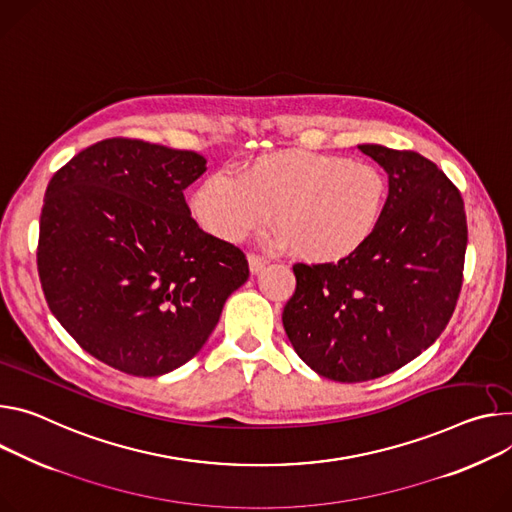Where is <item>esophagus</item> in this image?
Returning <instances> with one entry per match:
<instances>
[{"label": "esophagus", "mask_w": 512, "mask_h": 512, "mask_svg": "<svg viewBox=\"0 0 512 512\" xmlns=\"http://www.w3.org/2000/svg\"><path fill=\"white\" fill-rule=\"evenodd\" d=\"M265 265H267V259H265V257L249 255V269H251V273H253V275L261 273V271L265 269Z\"/></svg>", "instance_id": "1"}]
</instances>
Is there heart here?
Instances as JSON below:
<instances>
[{
    "label": "heart",
    "mask_w": 512,
    "mask_h": 512,
    "mask_svg": "<svg viewBox=\"0 0 512 512\" xmlns=\"http://www.w3.org/2000/svg\"><path fill=\"white\" fill-rule=\"evenodd\" d=\"M388 204V179L371 163L286 149L245 161L237 179L208 175L190 198L196 222L220 243H241L271 214L280 243L318 265L357 255L376 235Z\"/></svg>",
    "instance_id": "heart-1"
}]
</instances>
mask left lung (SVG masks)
I'll use <instances>...</instances> for the list:
<instances>
[{"label": "left lung", "instance_id": "1", "mask_svg": "<svg viewBox=\"0 0 512 512\" xmlns=\"http://www.w3.org/2000/svg\"><path fill=\"white\" fill-rule=\"evenodd\" d=\"M357 149L388 173L384 218L351 259L296 263V292L282 314L298 357L347 384L392 374L437 341L468 247L461 194L433 161L374 143Z\"/></svg>", "mask_w": 512, "mask_h": 512}]
</instances>
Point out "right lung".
<instances>
[{"mask_svg": "<svg viewBox=\"0 0 512 512\" xmlns=\"http://www.w3.org/2000/svg\"><path fill=\"white\" fill-rule=\"evenodd\" d=\"M204 171L194 151L108 138L46 188L36 253L46 304L124 374L157 378L188 363L249 277L243 251L210 237L185 204Z\"/></svg>", "mask_w": 512, "mask_h": 512, "instance_id": "obj_1", "label": "right lung"}]
</instances>
